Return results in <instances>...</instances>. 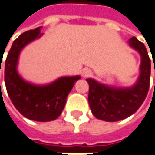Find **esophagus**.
Returning <instances> with one entry per match:
<instances>
[{"label":"esophagus","mask_w":155,"mask_h":155,"mask_svg":"<svg viewBox=\"0 0 155 155\" xmlns=\"http://www.w3.org/2000/svg\"><path fill=\"white\" fill-rule=\"evenodd\" d=\"M91 75H92L91 70H89L88 68L83 69V71H82V76H83L84 78H88V77H90Z\"/></svg>","instance_id":"1"}]
</instances>
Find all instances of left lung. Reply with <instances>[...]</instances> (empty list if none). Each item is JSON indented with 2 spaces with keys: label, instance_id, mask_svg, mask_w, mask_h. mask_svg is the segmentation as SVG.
I'll use <instances>...</instances> for the list:
<instances>
[{
  "label": "left lung",
  "instance_id": "1",
  "mask_svg": "<svg viewBox=\"0 0 155 155\" xmlns=\"http://www.w3.org/2000/svg\"><path fill=\"white\" fill-rule=\"evenodd\" d=\"M131 47L142 57L141 74L137 83L131 88H114L87 78L89 85L88 103L92 114L107 122H116L135 113L143 103L150 87L151 59L143 43L135 37L129 39Z\"/></svg>",
  "mask_w": 155,
  "mask_h": 155
}]
</instances>
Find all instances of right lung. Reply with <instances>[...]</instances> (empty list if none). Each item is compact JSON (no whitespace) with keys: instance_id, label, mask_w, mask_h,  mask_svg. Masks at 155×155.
Returning <instances> with one entry per match:
<instances>
[{"instance_id":"obj_1","label":"right lung","mask_w":155,"mask_h":155,"mask_svg":"<svg viewBox=\"0 0 155 155\" xmlns=\"http://www.w3.org/2000/svg\"><path fill=\"white\" fill-rule=\"evenodd\" d=\"M40 29L41 27H38L25 31L13 41L3 71L7 92L16 109L31 120L48 122L60 116L68 95L80 77H64L52 84L39 87L25 82L18 75L16 66L19 54L25 45L42 35Z\"/></svg>"}]
</instances>
